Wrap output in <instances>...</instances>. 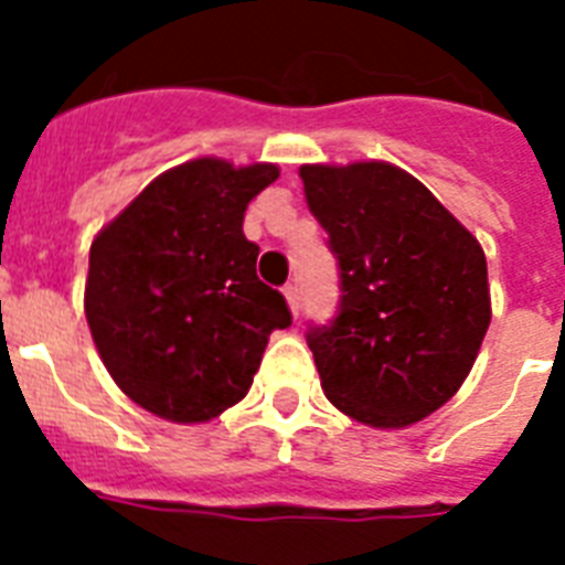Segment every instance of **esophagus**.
I'll list each match as a JSON object with an SVG mask.
<instances>
[{
	"label": "esophagus",
	"mask_w": 565,
	"mask_h": 565,
	"mask_svg": "<svg viewBox=\"0 0 565 565\" xmlns=\"http://www.w3.org/2000/svg\"><path fill=\"white\" fill-rule=\"evenodd\" d=\"M284 296H287V305H290V310L299 317V310H301V290H299V284H287L284 287Z\"/></svg>",
	"instance_id": "obj_1"
}]
</instances>
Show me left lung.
I'll return each instance as SVG.
<instances>
[{
	"instance_id": "obj_1",
	"label": "left lung",
	"mask_w": 565,
	"mask_h": 565,
	"mask_svg": "<svg viewBox=\"0 0 565 565\" xmlns=\"http://www.w3.org/2000/svg\"><path fill=\"white\" fill-rule=\"evenodd\" d=\"M340 266V308L308 328L328 402L372 428L443 407L490 328L481 243L422 181L384 161L299 170Z\"/></svg>"
}]
</instances>
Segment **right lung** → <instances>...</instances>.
Returning <instances> with one entry per match:
<instances>
[{
  "label": "right lung",
  "instance_id": "right-lung-1",
  "mask_svg": "<svg viewBox=\"0 0 565 565\" xmlns=\"http://www.w3.org/2000/svg\"><path fill=\"white\" fill-rule=\"evenodd\" d=\"M273 163L195 158L158 179L96 234L84 313L122 393L170 422H207L252 386L269 334L292 322L257 278L243 234Z\"/></svg>",
  "mask_w": 565,
  "mask_h": 565
}]
</instances>
